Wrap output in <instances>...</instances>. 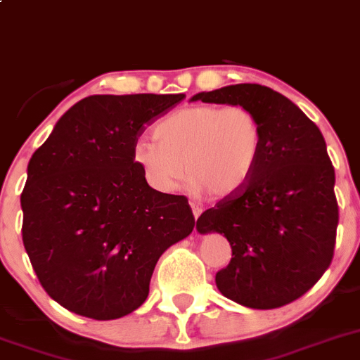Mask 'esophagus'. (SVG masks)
Instances as JSON below:
<instances>
[{"label":"esophagus","mask_w":360,"mask_h":360,"mask_svg":"<svg viewBox=\"0 0 360 360\" xmlns=\"http://www.w3.org/2000/svg\"><path fill=\"white\" fill-rule=\"evenodd\" d=\"M191 211H193L195 219H198V216L202 214V209L198 207V205H195V204H191ZM195 232H197V226H195Z\"/></svg>","instance_id":"34e87169"}]
</instances>
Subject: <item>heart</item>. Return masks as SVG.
Returning <instances> with one entry per match:
<instances>
[{
    "mask_svg": "<svg viewBox=\"0 0 360 360\" xmlns=\"http://www.w3.org/2000/svg\"><path fill=\"white\" fill-rule=\"evenodd\" d=\"M155 139H142L134 148L135 165L155 190L172 191L186 170L191 190L223 198L253 176L262 124L243 105H190L163 117Z\"/></svg>",
    "mask_w": 360,
    "mask_h": 360,
    "instance_id": "heart-1",
    "label": "heart"
}]
</instances>
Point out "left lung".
I'll use <instances>...</instances> for the list:
<instances>
[{"label": "left lung", "instance_id": "obj_1", "mask_svg": "<svg viewBox=\"0 0 360 360\" xmlns=\"http://www.w3.org/2000/svg\"><path fill=\"white\" fill-rule=\"evenodd\" d=\"M197 100L248 107L262 124L253 176L197 219L198 232L223 233L232 248L216 287L246 308L288 304L322 278L336 244L334 167L322 131L287 96L260 84L191 96Z\"/></svg>", "mask_w": 360, "mask_h": 360}]
</instances>
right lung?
Returning <instances> with one entry per match:
<instances>
[{"label":"right lung","instance_id":"obj_1","mask_svg":"<svg viewBox=\"0 0 360 360\" xmlns=\"http://www.w3.org/2000/svg\"><path fill=\"white\" fill-rule=\"evenodd\" d=\"M179 95H93L27 163L22 243L44 290L77 315L114 320L148 299L163 251L195 226L188 198L153 190L134 162L146 127Z\"/></svg>","mask_w":360,"mask_h":360}]
</instances>
